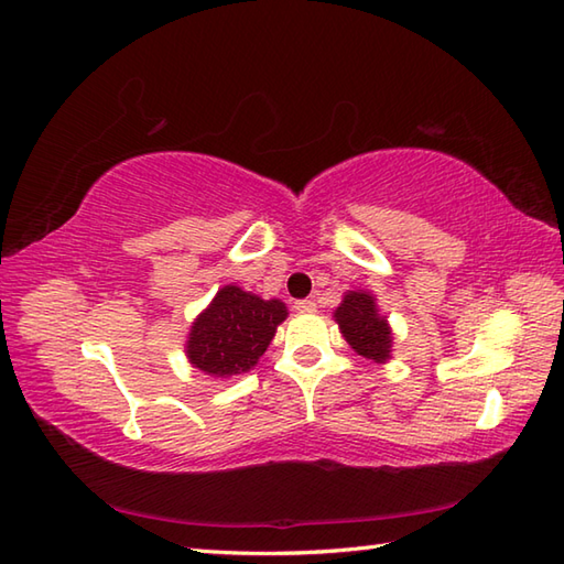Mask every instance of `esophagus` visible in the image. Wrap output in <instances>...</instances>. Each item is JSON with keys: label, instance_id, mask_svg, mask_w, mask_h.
<instances>
[{"label": "esophagus", "instance_id": "obj_1", "mask_svg": "<svg viewBox=\"0 0 564 564\" xmlns=\"http://www.w3.org/2000/svg\"><path fill=\"white\" fill-rule=\"evenodd\" d=\"M297 313H315V307H317V303L315 301H310V297H305V301H295V305H293Z\"/></svg>", "mask_w": 564, "mask_h": 564}]
</instances>
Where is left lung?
I'll return each instance as SVG.
<instances>
[{
  "mask_svg": "<svg viewBox=\"0 0 564 564\" xmlns=\"http://www.w3.org/2000/svg\"><path fill=\"white\" fill-rule=\"evenodd\" d=\"M334 317H337L344 339L358 356L376 364L388 361L392 351V332L388 319L380 315L373 295L368 291H349L341 305L334 310Z\"/></svg>",
  "mask_w": 564,
  "mask_h": 564,
  "instance_id": "obj_1",
  "label": "left lung"
}]
</instances>
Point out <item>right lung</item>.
<instances>
[{
    "mask_svg": "<svg viewBox=\"0 0 564 564\" xmlns=\"http://www.w3.org/2000/svg\"><path fill=\"white\" fill-rule=\"evenodd\" d=\"M289 317L281 301H261L237 285H225L196 317L186 356L194 368L215 378H232L254 368L269 349L275 327Z\"/></svg>",
    "mask_w": 564,
    "mask_h": 564,
    "instance_id": "obj_1",
    "label": "right lung"
}]
</instances>
